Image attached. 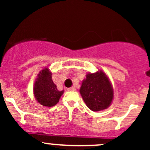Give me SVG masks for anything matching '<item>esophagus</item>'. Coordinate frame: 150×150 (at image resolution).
<instances>
[{
	"instance_id": "1",
	"label": "esophagus",
	"mask_w": 150,
	"mask_h": 150,
	"mask_svg": "<svg viewBox=\"0 0 150 150\" xmlns=\"http://www.w3.org/2000/svg\"><path fill=\"white\" fill-rule=\"evenodd\" d=\"M68 91H75V87H70V88H68Z\"/></svg>"
}]
</instances>
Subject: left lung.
<instances>
[{"label":"left lung","mask_w":150,"mask_h":150,"mask_svg":"<svg viewBox=\"0 0 150 150\" xmlns=\"http://www.w3.org/2000/svg\"><path fill=\"white\" fill-rule=\"evenodd\" d=\"M80 92L89 109L99 111L107 108L112 102L113 90L107 75L102 70L87 73Z\"/></svg>","instance_id":"8db88e82"}]
</instances>
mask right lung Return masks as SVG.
Segmentation results:
<instances>
[{
  "instance_id": "obj_1",
  "label": "right lung",
  "mask_w": 150,
  "mask_h": 150,
  "mask_svg": "<svg viewBox=\"0 0 150 150\" xmlns=\"http://www.w3.org/2000/svg\"><path fill=\"white\" fill-rule=\"evenodd\" d=\"M51 72L44 68L39 72L34 86V94L39 104L51 107L59 101L64 91L58 90L57 86L53 83Z\"/></svg>"
}]
</instances>
